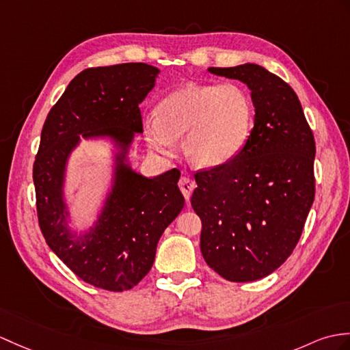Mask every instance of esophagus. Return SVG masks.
I'll use <instances>...</instances> for the list:
<instances>
[{
	"mask_svg": "<svg viewBox=\"0 0 350 350\" xmlns=\"http://www.w3.org/2000/svg\"><path fill=\"white\" fill-rule=\"evenodd\" d=\"M178 188H180L185 200L189 201L192 191H193L195 188H197V183H195L191 177L183 176V177H180V180H178Z\"/></svg>",
	"mask_w": 350,
	"mask_h": 350,
	"instance_id": "34e87169",
	"label": "esophagus"
}]
</instances>
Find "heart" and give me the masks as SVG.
<instances>
[{
  "instance_id": "heart-1",
  "label": "heart",
  "mask_w": 350,
  "mask_h": 350,
  "mask_svg": "<svg viewBox=\"0 0 350 350\" xmlns=\"http://www.w3.org/2000/svg\"><path fill=\"white\" fill-rule=\"evenodd\" d=\"M254 126L250 96L235 83H188L168 94L157 107V118L143 122L150 148L173 153L183 137V152L198 167L226 164L247 143Z\"/></svg>"
}]
</instances>
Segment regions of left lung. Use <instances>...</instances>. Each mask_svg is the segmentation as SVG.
Here are the masks:
<instances>
[{"label":"left lung","instance_id":"obj_1","mask_svg":"<svg viewBox=\"0 0 350 350\" xmlns=\"http://www.w3.org/2000/svg\"><path fill=\"white\" fill-rule=\"evenodd\" d=\"M208 71L247 85L255 125L237 157L193 174L200 247L224 279L254 282L278 270L301 237L314 200V137L279 76L256 64Z\"/></svg>","mask_w":350,"mask_h":350}]
</instances>
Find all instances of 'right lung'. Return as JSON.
<instances>
[{
    "mask_svg": "<svg viewBox=\"0 0 350 350\" xmlns=\"http://www.w3.org/2000/svg\"><path fill=\"white\" fill-rule=\"evenodd\" d=\"M158 72L143 62L79 72L49 111L32 168L38 225L49 247L77 278L105 291L131 289L149 273L159 237L185 206L177 168L148 178L124 164L134 133H143L138 105L155 86ZM80 133L115 137L122 153L99 224L76 239L64 224L62 180Z\"/></svg>",
    "mask_w": 350,
    "mask_h": 350,
    "instance_id": "right-lung-1",
    "label": "right lung"
}]
</instances>
